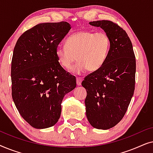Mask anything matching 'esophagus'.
<instances>
[{"label":"esophagus","instance_id":"esophagus-1","mask_svg":"<svg viewBox=\"0 0 153 153\" xmlns=\"http://www.w3.org/2000/svg\"><path fill=\"white\" fill-rule=\"evenodd\" d=\"M82 82V79L80 77H76V84L77 85H81Z\"/></svg>","mask_w":153,"mask_h":153}]
</instances>
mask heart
Masks as SVG:
<instances>
[{"mask_svg":"<svg viewBox=\"0 0 153 153\" xmlns=\"http://www.w3.org/2000/svg\"><path fill=\"white\" fill-rule=\"evenodd\" d=\"M110 46V38L106 33L81 30L69 36L65 45L58 46L56 55L59 64L67 70L78 60L71 70L75 74H81L87 70L95 72L105 62Z\"/></svg>","mask_w":153,"mask_h":153,"instance_id":"1","label":"heart"}]
</instances>
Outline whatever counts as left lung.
I'll return each mask as SVG.
<instances>
[{"label": "left lung", "mask_w": 153, "mask_h": 153, "mask_svg": "<svg viewBox=\"0 0 153 153\" xmlns=\"http://www.w3.org/2000/svg\"><path fill=\"white\" fill-rule=\"evenodd\" d=\"M89 24L103 29L111 46L103 66L81 83L87 91L85 114L93 127L108 129L122 120L134 95L135 56L130 39L118 24L107 20Z\"/></svg>", "instance_id": "1"}]
</instances>
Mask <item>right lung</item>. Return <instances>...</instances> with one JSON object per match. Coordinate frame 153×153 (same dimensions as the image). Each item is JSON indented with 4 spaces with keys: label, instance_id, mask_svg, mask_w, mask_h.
<instances>
[{
    "label": "right lung",
    "instance_id": "obj_1",
    "mask_svg": "<svg viewBox=\"0 0 153 153\" xmlns=\"http://www.w3.org/2000/svg\"><path fill=\"white\" fill-rule=\"evenodd\" d=\"M71 26L43 23L26 30L14 47L12 96L22 118L36 129L53 126L60 118L64 96L76 88L74 76L58 61L56 49Z\"/></svg>",
    "mask_w": 153,
    "mask_h": 153
}]
</instances>
